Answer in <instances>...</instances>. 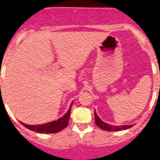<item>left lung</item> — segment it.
I'll return each instance as SVG.
<instances>
[{"mask_svg": "<svg viewBox=\"0 0 160 160\" xmlns=\"http://www.w3.org/2000/svg\"><path fill=\"white\" fill-rule=\"evenodd\" d=\"M94 116H95V122L97 124L98 127H99L100 128H102L103 130L106 131H119L123 130V129H128L131 128L133 125H122V126H113V125H110L108 123L102 122V120L100 119V118L98 117L96 113V112H94Z\"/></svg>", "mask_w": 160, "mask_h": 160, "instance_id": "1", "label": "left lung"}]
</instances>
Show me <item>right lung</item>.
Here are the masks:
<instances>
[{"label":"right lung","instance_id":"obj_1","mask_svg":"<svg viewBox=\"0 0 160 160\" xmlns=\"http://www.w3.org/2000/svg\"><path fill=\"white\" fill-rule=\"evenodd\" d=\"M72 102L70 108H69L66 114L61 118L57 120V121H53V122H48V123H44V124L42 125H28L24 123V122H22V124L26 128H27L30 130L35 131V132L41 133H58V132H60L61 130L65 128L68 124L70 112H71Z\"/></svg>","mask_w":160,"mask_h":160}]
</instances>
